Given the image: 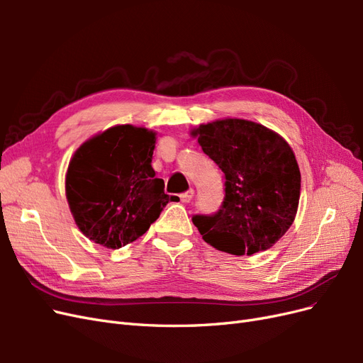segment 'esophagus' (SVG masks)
<instances>
[{
  "label": "esophagus",
  "instance_id": "34e87169",
  "mask_svg": "<svg viewBox=\"0 0 363 363\" xmlns=\"http://www.w3.org/2000/svg\"><path fill=\"white\" fill-rule=\"evenodd\" d=\"M192 199H194V189H189L188 192H184V194L180 195V200H182L183 203H191Z\"/></svg>",
  "mask_w": 363,
  "mask_h": 363
}]
</instances>
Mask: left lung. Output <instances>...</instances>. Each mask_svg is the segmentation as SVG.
Wrapping results in <instances>:
<instances>
[{
	"label": "left lung",
	"mask_w": 363,
	"mask_h": 363,
	"mask_svg": "<svg viewBox=\"0 0 363 363\" xmlns=\"http://www.w3.org/2000/svg\"><path fill=\"white\" fill-rule=\"evenodd\" d=\"M191 136L225 177L219 212L192 218L203 239L235 256L276 245L292 225L300 201L301 175L291 145L274 130L242 118L200 124Z\"/></svg>",
	"instance_id": "left-lung-1"
}]
</instances>
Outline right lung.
I'll list each match as a JSON object with an SVG mask.
<instances>
[{"mask_svg":"<svg viewBox=\"0 0 363 363\" xmlns=\"http://www.w3.org/2000/svg\"><path fill=\"white\" fill-rule=\"evenodd\" d=\"M157 131L119 124L94 135L75 150L65 192L80 232L118 250L144 235L174 196L151 167Z\"/></svg>","mask_w":363,"mask_h":363,"instance_id":"add662e5","label":"right lung"}]
</instances>
